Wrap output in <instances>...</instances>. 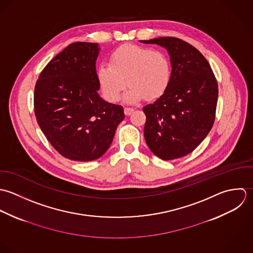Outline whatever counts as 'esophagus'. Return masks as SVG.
I'll list each match as a JSON object with an SVG mask.
<instances>
[{"instance_id": "34e87169", "label": "esophagus", "mask_w": 253, "mask_h": 253, "mask_svg": "<svg viewBox=\"0 0 253 253\" xmlns=\"http://www.w3.org/2000/svg\"><path fill=\"white\" fill-rule=\"evenodd\" d=\"M133 111H134V108H133V107H125V108H124V113H125L126 115H130Z\"/></svg>"}]
</instances>
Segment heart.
I'll return each instance as SVG.
<instances>
[{"instance_id": "obj_1", "label": "heart", "mask_w": 253, "mask_h": 253, "mask_svg": "<svg viewBox=\"0 0 253 253\" xmlns=\"http://www.w3.org/2000/svg\"><path fill=\"white\" fill-rule=\"evenodd\" d=\"M103 97L108 101L119 100L130 86L125 99L137 102L144 98H160L171 81V63L163 51L136 45H125L110 55L109 63H101L97 72Z\"/></svg>"}]
</instances>
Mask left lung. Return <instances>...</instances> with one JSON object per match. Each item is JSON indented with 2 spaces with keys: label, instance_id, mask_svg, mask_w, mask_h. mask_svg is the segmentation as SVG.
Segmentation results:
<instances>
[{
  "label": "left lung",
  "instance_id": "1",
  "mask_svg": "<svg viewBox=\"0 0 253 253\" xmlns=\"http://www.w3.org/2000/svg\"><path fill=\"white\" fill-rule=\"evenodd\" d=\"M142 42L164 47L172 65L166 92L143 108L147 145L163 160L183 157L194 152L213 126L217 80L206 58L191 44L175 37Z\"/></svg>",
  "mask_w": 253,
  "mask_h": 253
}]
</instances>
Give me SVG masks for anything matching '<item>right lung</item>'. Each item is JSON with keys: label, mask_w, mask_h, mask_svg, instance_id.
<instances>
[{"label": "right lung", "mask_w": 253, "mask_h": 253, "mask_svg": "<svg viewBox=\"0 0 253 253\" xmlns=\"http://www.w3.org/2000/svg\"><path fill=\"white\" fill-rule=\"evenodd\" d=\"M98 44L76 42L57 53L39 75L34 90L37 122L62 156L95 160L108 150L123 107L98 94Z\"/></svg>", "instance_id": "add662e5"}]
</instances>
